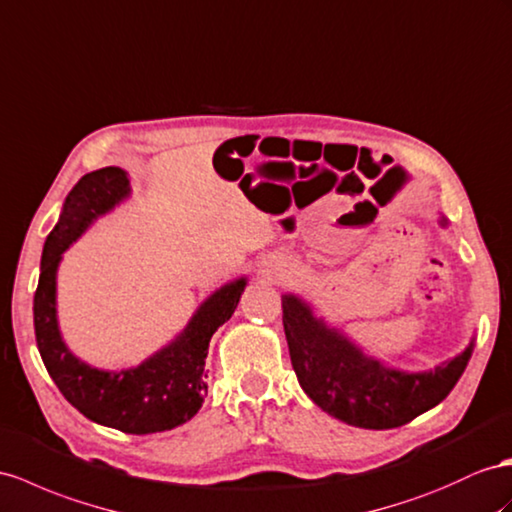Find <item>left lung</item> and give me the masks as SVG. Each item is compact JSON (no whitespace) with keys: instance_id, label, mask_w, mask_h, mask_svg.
<instances>
[{"instance_id":"obj_1","label":"left lung","mask_w":512,"mask_h":512,"mask_svg":"<svg viewBox=\"0 0 512 512\" xmlns=\"http://www.w3.org/2000/svg\"><path fill=\"white\" fill-rule=\"evenodd\" d=\"M439 225L448 227V218L441 216ZM281 300L285 337L300 387L324 413L357 428H398L430 411L454 389L474 352L471 339L463 352L432 370L389 368L326 324L303 296L287 292Z\"/></svg>"}]
</instances>
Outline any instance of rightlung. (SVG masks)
<instances>
[{
    "mask_svg": "<svg viewBox=\"0 0 512 512\" xmlns=\"http://www.w3.org/2000/svg\"><path fill=\"white\" fill-rule=\"evenodd\" d=\"M131 196L123 168L93 170L64 199L56 227L47 235L41 277L34 294V333L49 376L90 422L129 435L173 430L199 413L207 396L205 357L209 339L225 324L248 283L238 277L209 294L183 331L134 368L101 370L67 346L58 322V268L69 246Z\"/></svg>",
    "mask_w": 512,
    "mask_h": 512,
    "instance_id": "1",
    "label": "right lung"
}]
</instances>
